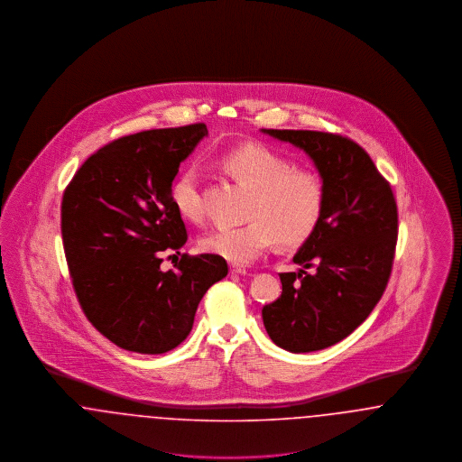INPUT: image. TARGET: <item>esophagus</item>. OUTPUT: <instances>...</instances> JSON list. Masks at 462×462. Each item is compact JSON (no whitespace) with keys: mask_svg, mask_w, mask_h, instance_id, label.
<instances>
[{"mask_svg":"<svg viewBox=\"0 0 462 462\" xmlns=\"http://www.w3.org/2000/svg\"><path fill=\"white\" fill-rule=\"evenodd\" d=\"M230 272H232L234 275H245V273H247V270H245L244 266H237V264L230 266Z\"/></svg>","mask_w":462,"mask_h":462,"instance_id":"34e87169","label":"esophagus"}]
</instances>
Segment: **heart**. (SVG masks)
<instances>
[{
	"instance_id": "heart-1",
	"label": "heart",
	"mask_w": 462,
	"mask_h": 462,
	"mask_svg": "<svg viewBox=\"0 0 462 462\" xmlns=\"http://www.w3.org/2000/svg\"><path fill=\"white\" fill-rule=\"evenodd\" d=\"M223 168L253 190L241 226H220L204 234L199 247L230 263H251L277 237L282 245H300L319 226L324 213V185L305 170H294L272 149L249 143L221 159ZM171 202L183 220L198 223L204 217L196 166L185 168L171 187Z\"/></svg>"
}]
</instances>
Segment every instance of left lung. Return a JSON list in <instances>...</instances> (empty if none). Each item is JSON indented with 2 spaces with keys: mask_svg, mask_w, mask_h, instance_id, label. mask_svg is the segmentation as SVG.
<instances>
[{
  "mask_svg": "<svg viewBox=\"0 0 462 462\" xmlns=\"http://www.w3.org/2000/svg\"><path fill=\"white\" fill-rule=\"evenodd\" d=\"M311 159L324 213L281 273L282 294L262 310L270 339L291 353L324 350L350 336L381 300L395 256L398 215L390 183L369 154L339 134L262 130ZM307 267L314 272L308 274Z\"/></svg>",
  "mask_w": 462,
  "mask_h": 462,
  "instance_id": "left-lung-1",
  "label": "left lung"
}]
</instances>
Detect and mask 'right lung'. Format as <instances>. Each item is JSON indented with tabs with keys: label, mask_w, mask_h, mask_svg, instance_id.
Wrapping results in <instances>:
<instances>
[{
	"label": "right lung",
	"mask_w": 462,
	"mask_h": 462,
	"mask_svg": "<svg viewBox=\"0 0 462 462\" xmlns=\"http://www.w3.org/2000/svg\"><path fill=\"white\" fill-rule=\"evenodd\" d=\"M204 136L202 123L123 136L89 155L64 192L72 286L95 329L123 350L176 348L206 291L228 273L217 254H183L175 272L161 270V251L187 242L171 185Z\"/></svg>",
	"instance_id": "1"
}]
</instances>
